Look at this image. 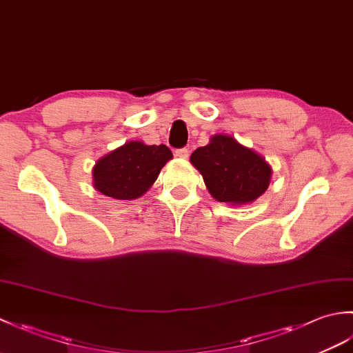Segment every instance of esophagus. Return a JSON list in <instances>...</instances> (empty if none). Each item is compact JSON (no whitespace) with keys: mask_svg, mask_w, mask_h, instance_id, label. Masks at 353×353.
Here are the masks:
<instances>
[{"mask_svg":"<svg viewBox=\"0 0 353 353\" xmlns=\"http://www.w3.org/2000/svg\"><path fill=\"white\" fill-rule=\"evenodd\" d=\"M174 156L176 157H181V159H188V156H190L188 148H179V150H176Z\"/></svg>","mask_w":353,"mask_h":353,"instance_id":"34e87169","label":"esophagus"}]
</instances>
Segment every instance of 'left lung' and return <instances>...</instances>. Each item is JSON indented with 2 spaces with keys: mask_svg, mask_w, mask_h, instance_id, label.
<instances>
[{
  "mask_svg": "<svg viewBox=\"0 0 353 353\" xmlns=\"http://www.w3.org/2000/svg\"><path fill=\"white\" fill-rule=\"evenodd\" d=\"M190 161L203 176L211 196L221 203H252L265 192L272 179L264 157L228 134H214Z\"/></svg>",
  "mask_w": 353,
  "mask_h": 353,
  "instance_id": "left-lung-1",
  "label": "left lung"
}]
</instances>
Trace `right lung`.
Returning <instances> with one entry per match:
<instances>
[{
  "label": "right lung",
  "mask_w": 353,
  "mask_h": 353,
  "mask_svg": "<svg viewBox=\"0 0 353 353\" xmlns=\"http://www.w3.org/2000/svg\"><path fill=\"white\" fill-rule=\"evenodd\" d=\"M171 157V150L163 144L125 142L95 163L92 170L95 190L117 200L138 199L156 182Z\"/></svg>",
  "instance_id": "add662e5"
}]
</instances>
